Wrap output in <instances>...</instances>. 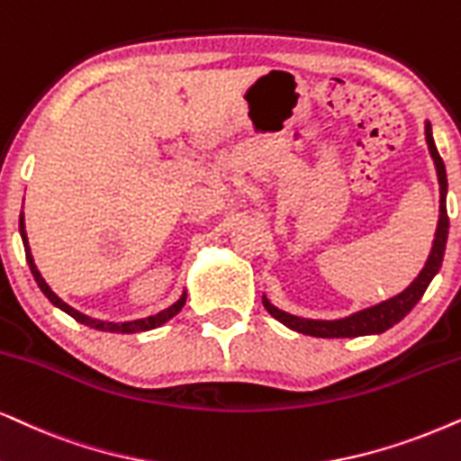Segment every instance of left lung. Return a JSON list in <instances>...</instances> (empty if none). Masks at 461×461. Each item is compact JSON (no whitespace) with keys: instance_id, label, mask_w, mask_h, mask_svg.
<instances>
[{"instance_id":"left-lung-1","label":"left lung","mask_w":461,"mask_h":461,"mask_svg":"<svg viewBox=\"0 0 461 461\" xmlns=\"http://www.w3.org/2000/svg\"><path fill=\"white\" fill-rule=\"evenodd\" d=\"M426 143H428L429 157L434 160L436 177H438V186H440L438 212L440 213H438V224H436L432 249H429L428 260L420 271V275H417L413 282L406 285L402 292H398L396 296L387 298V301H381L376 304H370L366 309H360L356 311V313L345 315V318H339V320H311V318H301V315H292L288 311L275 307V304L268 301V296L262 294V304H265V309L273 315L275 320L282 321V324L288 326L290 330L309 334V337H318V339L366 337V334H381L385 332L387 328L398 324V321L421 301L423 292L428 290L429 282H432L436 273H438L442 258H445L447 235H449V218H447V171L438 150H436V143L432 137V124L428 121H426Z\"/></svg>"}]
</instances>
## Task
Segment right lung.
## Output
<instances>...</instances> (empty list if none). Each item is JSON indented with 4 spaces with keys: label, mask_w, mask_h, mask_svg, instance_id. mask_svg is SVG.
Segmentation results:
<instances>
[{
    "label": "right lung",
    "mask_w": 461,
    "mask_h": 461,
    "mask_svg": "<svg viewBox=\"0 0 461 461\" xmlns=\"http://www.w3.org/2000/svg\"><path fill=\"white\" fill-rule=\"evenodd\" d=\"M19 230H21V239H23V245H25V256H27V265L32 268V275L33 279L38 282L40 290L44 292V296L55 304L57 309L65 311V313L71 315L76 321H80V324H85L88 328H95V330H104V332H121V334H131V332H146V330H154V328L163 326L169 321L171 318H176V315L182 311L184 304H186V290L182 292V296L177 298L176 303L171 304V307H167L163 311H158V313L150 315V318H141V320H133V321H122V324H116V321H104V320H95V318H88V315L80 313V311L71 307L63 301V298H59L55 292H52L50 285L46 284V279L41 277V273L38 271V267H35V260L32 256V248H29V239H27V230H25V213L21 212V218H19Z\"/></svg>",
    "instance_id": "add662e5"
}]
</instances>
